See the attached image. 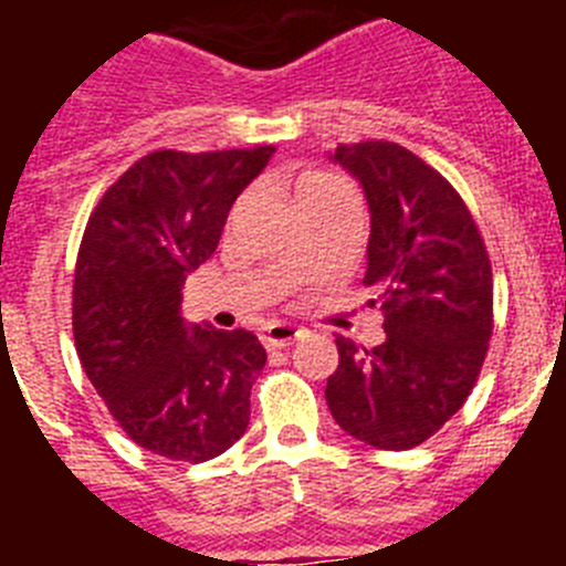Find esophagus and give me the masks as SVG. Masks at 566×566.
I'll return each mask as SVG.
<instances>
[{"label": "esophagus", "mask_w": 566, "mask_h": 566, "mask_svg": "<svg viewBox=\"0 0 566 566\" xmlns=\"http://www.w3.org/2000/svg\"><path fill=\"white\" fill-rule=\"evenodd\" d=\"M300 334H303V328L292 326V323H272V326L263 328V343H266V348H286Z\"/></svg>", "instance_id": "34e87169"}]
</instances>
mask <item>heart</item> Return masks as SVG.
Listing matches in <instances>:
<instances>
[{"label": "heart", "mask_w": 566, "mask_h": 566, "mask_svg": "<svg viewBox=\"0 0 566 566\" xmlns=\"http://www.w3.org/2000/svg\"><path fill=\"white\" fill-rule=\"evenodd\" d=\"M337 192H348L343 178L328 172H306L300 175L297 184H294V203H308V201H319V198H328V195Z\"/></svg>", "instance_id": "obj_1"}]
</instances>
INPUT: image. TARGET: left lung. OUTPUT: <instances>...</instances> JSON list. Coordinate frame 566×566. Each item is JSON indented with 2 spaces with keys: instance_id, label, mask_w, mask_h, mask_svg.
Instances as JSON below:
<instances>
[{
  "instance_id": "obj_1",
  "label": "left lung",
  "mask_w": 566,
  "mask_h": 566,
  "mask_svg": "<svg viewBox=\"0 0 566 566\" xmlns=\"http://www.w3.org/2000/svg\"><path fill=\"white\" fill-rule=\"evenodd\" d=\"M334 161L363 184L371 209L363 286L377 292L385 343L337 337L326 402L345 433L408 451L470 397L493 334L488 247L462 195L394 142L337 144Z\"/></svg>"
}]
</instances>
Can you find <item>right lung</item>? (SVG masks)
Here are the masks:
<instances>
[{"label":"right lung","instance_id":"add662e5","mask_svg":"<svg viewBox=\"0 0 566 566\" xmlns=\"http://www.w3.org/2000/svg\"><path fill=\"white\" fill-rule=\"evenodd\" d=\"M274 147L178 153L133 164L90 212L73 274V339L122 431L158 457L207 462L249 424L266 348L247 328L187 332L181 289L218 249L234 198Z\"/></svg>","mask_w":566,"mask_h":566}]
</instances>
